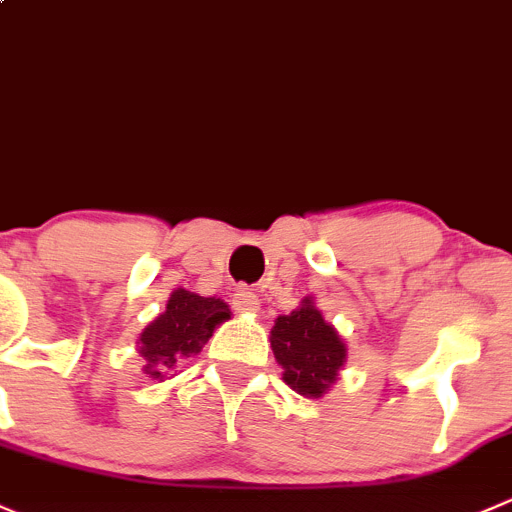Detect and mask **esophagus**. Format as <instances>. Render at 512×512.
Wrapping results in <instances>:
<instances>
[{"mask_svg":"<svg viewBox=\"0 0 512 512\" xmlns=\"http://www.w3.org/2000/svg\"><path fill=\"white\" fill-rule=\"evenodd\" d=\"M232 307L237 312H250V315H255V312H260V297L250 287H237L235 295H232Z\"/></svg>","mask_w":512,"mask_h":512,"instance_id":"1","label":"esophagus"}]
</instances>
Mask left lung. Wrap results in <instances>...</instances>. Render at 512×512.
<instances>
[{"label": "left lung", "instance_id": "8db88e82", "mask_svg": "<svg viewBox=\"0 0 512 512\" xmlns=\"http://www.w3.org/2000/svg\"><path fill=\"white\" fill-rule=\"evenodd\" d=\"M270 345L282 367V380L310 400L322 398L335 385L347 360L345 340L322 317L312 297H305L290 315L277 317L270 330Z\"/></svg>", "mask_w": 512, "mask_h": 512}]
</instances>
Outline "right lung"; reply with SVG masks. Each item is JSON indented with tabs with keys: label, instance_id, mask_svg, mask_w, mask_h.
Here are the masks:
<instances>
[{
	"label": "right lung",
	"instance_id": "1",
	"mask_svg": "<svg viewBox=\"0 0 512 512\" xmlns=\"http://www.w3.org/2000/svg\"><path fill=\"white\" fill-rule=\"evenodd\" d=\"M230 317V305L222 297H202L177 287L167 300L165 312L140 332L137 352L145 362L142 372L152 380H165L177 370V362L202 352L215 327Z\"/></svg>",
	"mask_w": 512,
	"mask_h": 512
}]
</instances>
